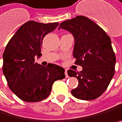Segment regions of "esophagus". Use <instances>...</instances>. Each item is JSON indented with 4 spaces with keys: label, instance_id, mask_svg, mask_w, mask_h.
<instances>
[{
    "label": "esophagus",
    "instance_id": "obj_1",
    "mask_svg": "<svg viewBox=\"0 0 122 122\" xmlns=\"http://www.w3.org/2000/svg\"><path fill=\"white\" fill-rule=\"evenodd\" d=\"M65 75H66V78H69V75H68V72H67V71H66V70L65 71Z\"/></svg>",
    "mask_w": 122,
    "mask_h": 122
}]
</instances>
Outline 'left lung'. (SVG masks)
Returning a JSON list of instances; mask_svg holds the SVG:
<instances>
[{
    "instance_id": "left-lung-1",
    "label": "left lung",
    "mask_w": 122,
    "mask_h": 122,
    "mask_svg": "<svg viewBox=\"0 0 122 122\" xmlns=\"http://www.w3.org/2000/svg\"><path fill=\"white\" fill-rule=\"evenodd\" d=\"M60 29L73 35L75 64L82 67L79 72L68 71L69 76L78 80L71 94L83 100L97 98L106 90L115 73L116 56L110 38L94 22L83 16L62 22Z\"/></svg>"
}]
</instances>
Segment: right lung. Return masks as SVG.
Segmentation results:
<instances>
[{
  "label": "right lung",
  "mask_w": 122,
  "mask_h": 122,
  "mask_svg": "<svg viewBox=\"0 0 122 122\" xmlns=\"http://www.w3.org/2000/svg\"><path fill=\"white\" fill-rule=\"evenodd\" d=\"M58 22L29 21L10 40L3 54V73L8 86L25 102H38L50 95L53 82L63 79L65 69L50 63L44 67L35 62L41 56L44 36L56 29Z\"/></svg>",
  "instance_id": "obj_1"
}]
</instances>
